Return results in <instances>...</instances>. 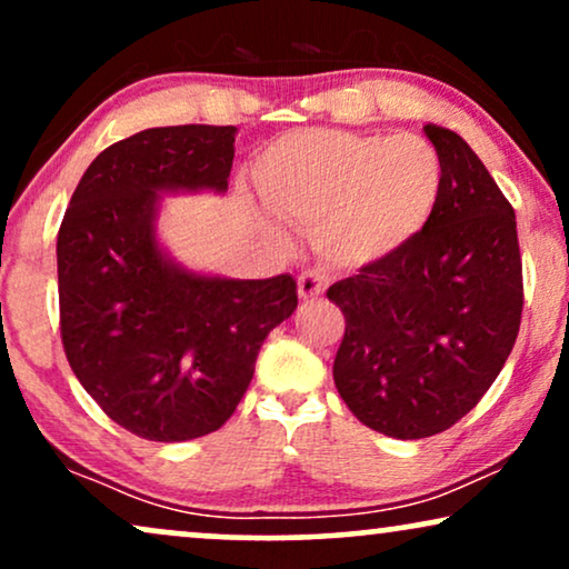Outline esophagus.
I'll return each instance as SVG.
<instances>
[{
    "label": "esophagus",
    "instance_id": "obj_1",
    "mask_svg": "<svg viewBox=\"0 0 569 569\" xmlns=\"http://www.w3.org/2000/svg\"><path fill=\"white\" fill-rule=\"evenodd\" d=\"M328 286V272L322 268H307L299 276V297L309 301V299H318Z\"/></svg>",
    "mask_w": 569,
    "mask_h": 569
}]
</instances>
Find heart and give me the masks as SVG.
<instances>
[{
	"label": "heart",
	"mask_w": 569,
	"mask_h": 569,
	"mask_svg": "<svg viewBox=\"0 0 569 569\" xmlns=\"http://www.w3.org/2000/svg\"><path fill=\"white\" fill-rule=\"evenodd\" d=\"M251 181L276 218L312 228L330 262L359 268L391 257L426 228L443 164L420 136L307 128L264 147Z\"/></svg>",
	"instance_id": "1"
}]
</instances>
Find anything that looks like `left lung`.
<instances>
[{"label": "left lung", "mask_w": 569, "mask_h": 569, "mask_svg": "<svg viewBox=\"0 0 569 569\" xmlns=\"http://www.w3.org/2000/svg\"><path fill=\"white\" fill-rule=\"evenodd\" d=\"M426 136L443 164L426 228L328 289L347 318L338 393L359 422L405 441L441 433L483 399L522 318L512 204L462 136L433 123Z\"/></svg>", "instance_id": "obj_1"}]
</instances>
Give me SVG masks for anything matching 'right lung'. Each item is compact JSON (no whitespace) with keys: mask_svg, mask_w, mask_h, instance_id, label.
<instances>
[{"mask_svg":"<svg viewBox=\"0 0 569 569\" xmlns=\"http://www.w3.org/2000/svg\"><path fill=\"white\" fill-rule=\"evenodd\" d=\"M236 126L133 133L89 164L57 233L70 368L110 420L147 441L218 430L262 341L297 309V280H233L178 264L157 241L162 193L228 191Z\"/></svg>","mask_w":569,"mask_h":569,"instance_id":"obj_1","label":"right lung"}]
</instances>
